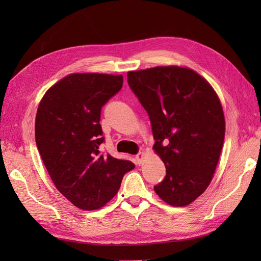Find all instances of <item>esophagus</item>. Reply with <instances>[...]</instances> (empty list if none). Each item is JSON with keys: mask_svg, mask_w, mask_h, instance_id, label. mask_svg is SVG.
I'll list each match as a JSON object with an SVG mask.
<instances>
[{"mask_svg": "<svg viewBox=\"0 0 261 261\" xmlns=\"http://www.w3.org/2000/svg\"><path fill=\"white\" fill-rule=\"evenodd\" d=\"M143 155H144V152H138V153L136 154V156H135L136 163H137L138 165H140V164H141V161H143Z\"/></svg>", "mask_w": 261, "mask_h": 261, "instance_id": "34e87169", "label": "esophagus"}]
</instances>
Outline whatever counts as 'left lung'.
<instances>
[{
    "instance_id": "left-lung-1",
    "label": "left lung",
    "mask_w": 261,
    "mask_h": 261,
    "mask_svg": "<svg viewBox=\"0 0 261 261\" xmlns=\"http://www.w3.org/2000/svg\"><path fill=\"white\" fill-rule=\"evenodd\" d=\"M127 82L149 115L153 149L167 170L154 192L171 206H187L209 186L222 150L225 121L217 93L179 66L128 72Z\"/></svg>"
}]
</instances>
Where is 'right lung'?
Returning <instances> with one entry per match:
<instances>
[{"label":"right lung","mask_w":261,"mask_h":261,"mask_svg":"<svg viewBox=\"0 0 261 261\" xmlns=\"http://www.w3.org/2000/svg\"><path fill=\"white\" fill-rule=\"evenodd\" d=\"M122 86V75L70 74L53 85L38 107L39 153L58 191L83 210L103 207L125 173L135 168L99 150L105 141L101 109Z\"/></svg>","instance_id":"right-lung-1"}]
</instances>
